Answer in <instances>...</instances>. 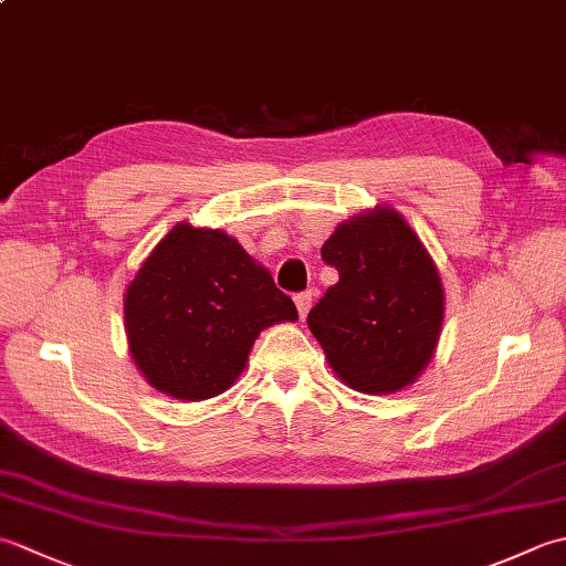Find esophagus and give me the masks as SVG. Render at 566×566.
I'll list each match as a JSON object with an SVG mask.
<instances>
[{"instance_id":"1","label":"esophagus","mask_w":566,"mask_h":566,"mask_svg":"<svg viewBox=\"0 0 566 566\" xmlns=\"http://www.w3.org/2000/svg\"><path fill=\"white\" fill-rule=\"evenodd\" d=\"M311 302H314V294L311 292H302V294H296L294 296V304H296V311H298V318H306V314H308V308H311Z\"/></svg>"}]
</instances>
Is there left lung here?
<instances>
[{
  "label": "left lung",
  "instance_id": "8db88e82",
  "mask_svg": "<svg viewBox=\"0 0 566 566\" xmlns=\"http://www.w3.org/2000/svg\"><path fill=\"white\" fill-rule=\"evenodd\" d=\"M321 258L340 280L311 308L308 331L359 394H396L423 375L440 340L444 290L403 216L375 207L343 221Z\"/></svg>",
  "mask_w": 566,
  "mask_h": 566
}]
</instances>
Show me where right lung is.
I'll return each instance as SVG.
<instances>
[{"label":"right lung","mask_w":566,"mask_h":566,"mask_svg":"<svg viewBox=\"0 0 566 566\" xmlns=\"http://www.w3.org/2000/svg\"><path fill=\"white\" fill-rule=\"evenodd\" d=\"M268 268L221 228L179 221L124 294L128 353L153 389L203 401L243 375L258 335L296 321Z\"/></svg>","instance_id":"1"}]
</instances>
